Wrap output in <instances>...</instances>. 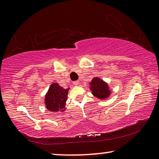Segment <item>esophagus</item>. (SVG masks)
<instances>
[{
	"instance_id": "esophagus-1",
	"label": "esophagus",
	"mask_w": 159,
	"mask_h": 159,
	"mask_svg": "<svg viewBox=\"0 0 159 159\" xmlns=\"http://www.w3.org/2000/svg\"><path fill=\"white\" fill-rule=\"evenodd\" d=\"M73 84H74V85H78L79 84V80H75V81L73 82Z\"/></svg>"
}]
</instances>
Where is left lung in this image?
I'll list each match as a JSON object with an SVG mask.
<instances>
[{"instance_id":"obj_1","label":"left lung","mask_w":159,"mask_h":159,"mask_svg":"<svg viewBox=\"0 0 159 159\" xmlns=\"http://www.w3.org/2000/svg\"><path fill=\"white\" fill-rule=\"evenodd\" d=\"M90 90L93 96L98 99L105 100L109 98L112 91L106 82L98 77H93L91 82L89 84Z\"/></svg>"}]
</instances>
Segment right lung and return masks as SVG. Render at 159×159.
<instances>
[{
    "instance_id": "obj_1",
    "label": "right lung",
    "mask_w": 159,
    "mask_h": 159,
    "mask_svg": "<svg viewBox=\"0 0 159 159\" xmlns=\"http://www.w3.org/2000/svg\"><path fill=\"white\" fill-rule=\"evenodd\" d=\"M69 89H64L57 83L52 84L44 96L45 107L51 112H64Z\"/></svg>"
}]
</instances>
